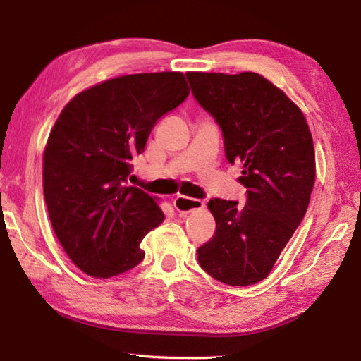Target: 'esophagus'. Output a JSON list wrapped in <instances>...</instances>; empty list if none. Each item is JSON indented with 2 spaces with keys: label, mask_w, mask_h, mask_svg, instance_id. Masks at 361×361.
Instances as JSON below:
<instances>
[{
  "label": "esophagus",
  "mask_w": 361,
  "mask_h": 361,
  "mask_svg": "<svg viewBox=\"0 0 361 361\" xmlns=\"http://www.w3.org/2000/svg\"><path fill=\"white\" fill-rule=\"evenodd\" d=\"M204 200L199 199H192V197H186V195H176L173 199V207L176 212L180 213H189L192 210L197 209H204Z\"/></svg>",
  "instance_id": "obj_1"
}]
</instances>
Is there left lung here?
Here are the masks:
<instances>
[{
  "label": "left lung",
  "mask_w": 361,
  "mask_h": 361,
  "mask_svg": "<svg viewBox=\"0 0 361 361\" xmlns=\"http://www.w3.org/2000/svg\"><path fill=\"white\" fill-rule=\"evenodd\" d=\"M194 99L221 127L229 164H242L247 202L212 199L216 231L197 250L218 282L245 286L269 276L307 210L315 181L312 135L301 109L258 73L189 71Z\"/></svg>",
  "instance_id": "1"
}]
</instances>
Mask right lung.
<instances>
[{
	"mask_svg": "<svg viewBox=\"0 0 361 361\" xmlns=\"http://www.w3.org/2000/svg\"><path fill=\"white\" fill-rule=\"evenodd\" d=\"M178 71L108 79L66 103L42 156V189L60 245L87 276L108 279L145 258L164 213L127 180L159 118L186 100Z\"/></svg>",
	"mask_w": 361,
	"mask_h": 361,
	"instance_id": "obj_1",
	"label": "right lung"
}]
</instances>
